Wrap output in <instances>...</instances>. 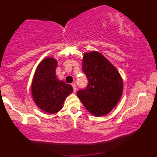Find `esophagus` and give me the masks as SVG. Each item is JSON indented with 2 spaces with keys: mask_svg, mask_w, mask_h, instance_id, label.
Returning a JSON list of instances; mask_svg holds the SVG:
<instances>
[{
  "mask_svg": "<svg viewBox=\"0 0 157 157\" xmlns=\"http://www.w3.org/2000/svg\"><path fill=\"white\" fill-rule=\"evenodd\" d=\"M71 86H72V87H73L74 92H76V91H77V86H76V85H75V83H72V84H71Z\"/></svg>",
  "mask_w": 157,
  "mask_h": 157,
  "instance_id": "1",
  "label": "esophagus"
}]
</instances>
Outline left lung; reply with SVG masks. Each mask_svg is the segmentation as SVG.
<instances>
[{
    "label": "left lung",
    "instance_id": "8db88e82",
    "mask_svg": "<svg viewBox=\"0 0 157 157\" xmlns=\"http://www.w3.org/2000/svg\"><path fill=\"white\" fill-rule=\"evenodd\" d=\"M88 85L79 90L77 97L86 109L96 117L109 113L121 98L123 83L111 63L97 52L86 53L82 65Z\"/></svg>",
    "mask_w": 157,
    "mask_h": 157
}]
</instances>
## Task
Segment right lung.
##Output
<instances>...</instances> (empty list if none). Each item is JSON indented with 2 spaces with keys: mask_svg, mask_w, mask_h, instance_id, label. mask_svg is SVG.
<instances>
[{
  "mask_svg": "<svg viewBox=\"0 0 157 157\" xmlns=\"http://www.w3.org/2000/svg\"><path fill=\"white\" fill-rule=\"evenodd\" d=\"M57 61L52 57L41 61L36 69L32 84L34 101L40 109L51 113L60 111L65 99L73 91L71 85L57 78Z\"/></svg>",
  "mask_w": 157,
  "mask_h": 157,
  "instance_id": "obj_1",
  "label": "right lung"
}]
</instances>
